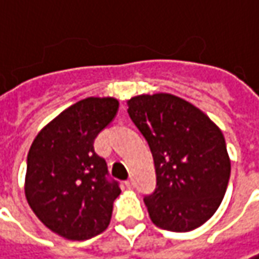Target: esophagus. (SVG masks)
Here are the masks:
<instances>
[{
  "label": "esophagus",
  "mask_w": 259,
  "mask_h": 259,
  "mask_svg": "<svg viewBox=\"0 0 259 259\" xmlns=\"http://www.w3.org/2000/svg\"><path fill=\"white\" fill-rule=\"evenodd\" d=\"M126 187H127L129 190H132V188H133V180H132V178L126 181Z\"/></svg>",
  "instance_id": "1"
}]
</instances>
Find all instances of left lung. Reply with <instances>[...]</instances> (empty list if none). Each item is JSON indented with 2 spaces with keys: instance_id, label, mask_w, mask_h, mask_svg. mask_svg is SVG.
Masks as SVG:
<instances>
[{
  "instance_id": "1",
  "label": "left lung",
  "mask_w": 259,
  "mask_h": 259,
  "mask_svg": "<svg viewBox=\"0 0 259 259\" xmlns=\"http://www.w3.org/2000/svg\"><path fill=\"white\" fill-rule=\"evenodd\" d=\"M127 107L155 162L156 190L143 200L153 225L171 232L200 228L219 208L231 177L222 130L200 108L168 93L132 97Z\"/></svg>"
}]
</instances>
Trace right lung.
<instances>
[{
  "label": "right lung",
  "mask_w": 259,
  "mask_h": 259,
  "mask_svg": "<svg viewBox=\"0 0 259 259\" xmlns=\"http://www.w3.org/2000/svg\"><path fill=\"white\" fill-rule=\"evenodd\" d=\"M118 100L88 97L63 110L37 133L27 155L24 194L37 219L69 241L107 229L121 193L107 181V163L94 141L114 120Z\"/></svg>",
  "instance_id": "obj_1"
}]
</instances>
